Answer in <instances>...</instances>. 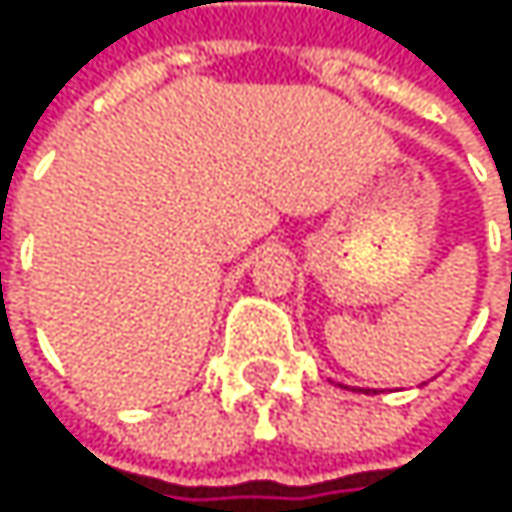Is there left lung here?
Returning <instances> with one entry per match:
<instances>
[{"label": "left lung", "mask_w": 512, "mask_h": 512, "mask_svg": "<svg viewBox=\"0 0 512 512\" xmlns=\"http://www.w3.org/2000/svg\"><path fill=\"white\" fill-rule=\"evenodd\" d=\"M365 393H368V390H365Z\"/></svg>", "instance_id": "left-lung-1"}]
</instances>
